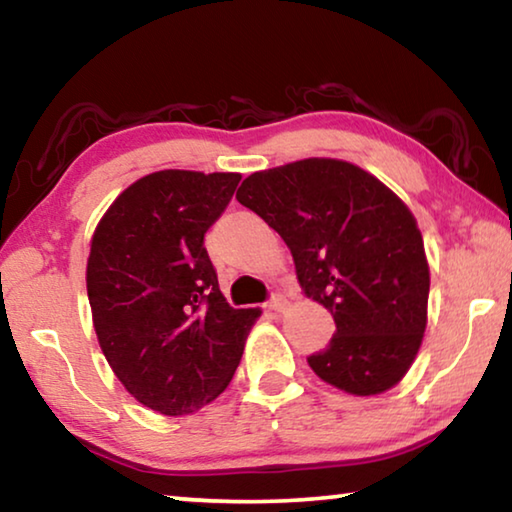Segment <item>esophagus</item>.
Returning a JSON list of instances; mask_svg holds the SVG:
<instances>
[{
    "label": "esophagus",
    "instance_id": "34e87169",
    "mask_svg": "<svg viewBox=\"0 0 512 512\" xmlns=\"http://www.w3.org/2000/svg\"><path fill=\"white\" fill-rule=\"evenodd\" d=\"M289 307V298L284 293H273L271 300H268V309L273 311H284Z\"/></svg>",
    "mask_w": 512,
    "mask_h": 512
}]
</instances>
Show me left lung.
Here are the masks:
<instances>
[{
    "label": "left lung",
    "mask_w": 512,
    "mask_h": 512,
    "mask_svg": "<svg viewBox=\"0 0 512 512\" xmlns=\"http://www.w3.org/2000/svg\"><path fill=\"white\" fill-rule=\"evenodd\" d=\"M237 201L284 239L305 296L332 311L336 332L307 357L311 370L352 395L395 386L427 327L429 266L409 207L368 171L329 158L257 171Z\"/></svg>",
    "instance_id": "8db88e82"
}]
</instances>
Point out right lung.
I'll return each mask as SVG.
<instances>
[{"label":"right lung","instance_id":"right-lung-1","mask_svg":"<svg viewBox=\"0 0 512 512\" xmlns=\"http://www.w3.org/2000/svg\"><path fill=\"white\" fill-rule=\"evenodd\" d=\"M239 180L151 173L119 194L92 237L88 298L99 345L126 391L162 415L194 413L225 391L259 316L225 302L203 246Z\"/></svg>","mask_w":512,"mask_h":512}]
</instances>
